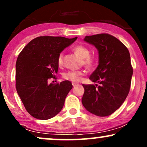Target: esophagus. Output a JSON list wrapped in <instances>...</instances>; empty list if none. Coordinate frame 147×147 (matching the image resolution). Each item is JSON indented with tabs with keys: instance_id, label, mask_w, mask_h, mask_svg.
Here are the masks:
<instances>
[{
	"instance_id": "1",
	"label": "esophagus",
	"mask_w": 147,
	"mask_h": 147,
	"mask_svg": "<svg viewBox=\"0 0 147 147\" xmlns=\"http://www.w3.org/2000/svg\"><path fill=\"white\" fill-rule=\"evenodd\" d=\"M72 86H73L74 87H75V86H78L79 84H77V83H75V82H72Z\"/></svg>"
}]
</instances>
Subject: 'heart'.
<instances>
[{"mask_svg":"<svg viewBox=\"0 0 147 147\" xmlns=\"http://www.w3.org/2000/svg\"><path fill=\"white\" fill-rule=\"evenodd\" d=\"M73 51L77 54L80 58L83 59L82 63L88 69H91L95 65V57L90 55V50L88 48L84 45H77L73 48ZM63 63V55L60 53L57 58V63L59 66H61ZM85 72L84 70H71L63 73V77L67 80L72 81L74 82H79L81 77L84 75Z\"/></svg>","mask_w":147,"mask_h":147,"instance_id":"heart-1","label":"heart"}]
</instances>
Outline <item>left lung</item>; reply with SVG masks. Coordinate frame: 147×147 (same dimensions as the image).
Returning <instances> with one entry per match:
<instances>
[{"label":"left lung","mask_w":147,"mask_h":147,"mask_svg":"<svg viewBox=\"0 0 147 147\" xmlns=\"http://www.w3.org/2000/svg\"><path fill=\"white\" fill-rule=\"evenodd\" d=\"M84 41L98 50V66L89 79L100 85H82V104L95 115L109 116L120 107L129 92L133 75L130 53L122 42L109 34L86 36Z\"/></svg>","instance_id":"obj_1"}]
</instances>
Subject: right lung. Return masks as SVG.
Masks as SVG:
<instances>
[{
  "label": "right lung",
  "instance_id": "1",
  "mask_svg": "<svg viewBox=\"0 0 147 147\" xmlns=\"http://www.w3.org/2000/svg\"><path fill=\"white\" fill-rule=\"evenodd\" d=\"M77 37H36L28 43L16 63V88L25 109L32 117L45 120L61 111L65 99L72 88L68 80L48 83L58 72L57 58Z\"/></svg>",
  "mask_w": 147,
  "mask_h": 147
}]
</instances>
